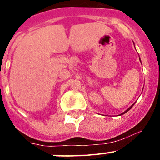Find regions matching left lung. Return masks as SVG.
Returning <instances> with one entry per match:
<instances>
[{
  "instance_id": "8db88e82",
  "label": "left lung",
  "mask_w": 160,
  "mask_h": 160,
  "mask_svg": "<svg viewBox=\"0 0 160 160\" xmlns=\"http://www.w3.org/2000/svg\"><path fill=\"white\" fill-rule=\"evenodd\" d=\"M133 105H134V104H133ZM133 105H132V106H131V107H129V108H128V110H127V111H124V112H123V113H122V114H125V113H126V112H128V111H129L130 109H131V107H133Z\"/></svg>"
}]
</instances>
